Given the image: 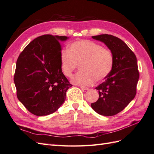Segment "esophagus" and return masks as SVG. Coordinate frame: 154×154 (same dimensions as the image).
<instances>
[{
  "label": "esophagus",
  "mask_w": 154,
  "mask_h": 154,
  "mask_svg": "<svg viewBox=\"0 0 154 154\" xmlns=\"http://www.w3.org/2000/svg\"><path fill=\"white\" fill-rule=\"evenodd\" d=\"M80 88H81V89H82V90H88V87H86V86H80Z\"/></svg>",
  "instance_id": "obj_1"
}]
</instances>
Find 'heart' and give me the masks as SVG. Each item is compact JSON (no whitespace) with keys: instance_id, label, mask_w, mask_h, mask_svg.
I'll list each match as a JSON object with an SVG mask.
<instances>
[{"instance_id":"obj_1","label":"heart","mask_w":154,"mask_h":154,"mask_svg":"<svg viewBox=\"0 0 154 154\" xmlns=\"http://www.w3.org/2000/svg\"><path fill=\"white\" fill-rule=\"evenodd\" d=\"M113 55L108 49L90 40H79L71 43L68 51L60 57V69L66 77H70L79 66L81 72L72 78L73 83L92 85L97 79L103 80L111 72Z\"/></svg>"}]
</instances>
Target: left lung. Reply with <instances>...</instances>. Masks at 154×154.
<instances>
[{
    "label": "left lung",
    "instance_id": "left-lung-1",
    "mask_svg": "<svg viewBox=\"0 0 154 154\" xmlns=\"http://www.w3.org/2000/svg\"><path fill=\"white\" fill-rule=\"evenodd\" d=\"M104 43L113 55V67L105 81L96 88L99 99L91 103L97 113L105 116L115 115L124 109L136 95L139 72L135 54L116 36L101 34L92 36Z\"/></svg>",
    "mask_w": 154,
    "mask_h": 154
}]
</instances>
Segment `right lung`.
Listing matches in <instances>:
<instances>
[{"instance_id":"right-lung-1","label":"right lung","mask_w":154,"mask_h":154,"mask_svg":"<svg viewBox=\"0 0 154 154\" xmlns=\"http://www.w3.org/2000/svg\"><path fill=\"white\" fill-rule=\"evenodd\" d=\"M67 36L43 35L31 42L16 62L14 83L18 100L36 116L57 111L72 85L60 69V42Z\"/></svg>"}]
</instances>
